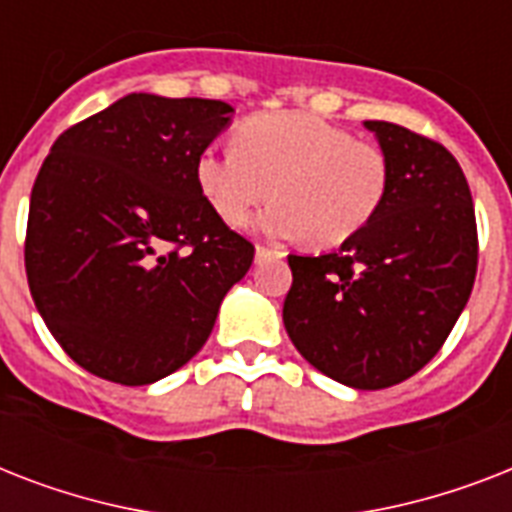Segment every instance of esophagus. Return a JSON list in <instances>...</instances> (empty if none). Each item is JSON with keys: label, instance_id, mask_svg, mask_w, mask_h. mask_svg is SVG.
Listing matches in <instances>:
<instances>
[{"label": "esophagus", "instance_id": "esophagus-1", "mask_svg": "<svg viewBox=\"0 0 512 512\" xmlns=\"http://www.w3.org/2000/svg\"><path fill=\"white\" fill-rule=\"evenodd\" d=\"M255 255H257V260H268V257H281L284 252H279V249H273V247H263V244H257Z\"/></svg>", "mask_w": 512, "mask_h": 512}]
</instances>
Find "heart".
<instances>
[{
	"instance_id": "heart-1",
	"label": "heart",
	"mask_w": 512,
	"mask_h": 512,
	"mask_svg": "<svg viewBox=\"0 0 512 512\" xmlns=\"http://www.w3.org/2000/svg\"><path fill=\"white\" fill-rule=\"evenodd\" d=\"M388 156L369 140L300 111L249 116L231 148L209 146L196 162L204 199L225 223L273 204L252 220L271 239H308L337 247L380 212L388 193Z\"/></svg>"
}]
</instances>
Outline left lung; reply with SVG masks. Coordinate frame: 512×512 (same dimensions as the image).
Here are the masks:
<instances>
[{
	"label": "left lung",
	"mask_w": 512,
	"mask_h": 512,
	"mask_svg": "<svg viewBox=\"0 0 512 512\" xmlns=\"http://www.w3.org/2000/svg\"><path fill=\"white\" fill-rule=\"evenodd\" d=\"M388 156V193L337 252L289 255V340L321 374L356 390L409 380L436 356L468 305L478 268L468 180L441 143L364 122Z\"/></svg>",
	"instance_id": "obj_1"
}]
</instances>
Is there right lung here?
<instances>
[{"mask_svg": "<svg viewBox=\"0 0 512 512\" xmlns=\"http://www.w3.org/2000/svg\"><path fill=\"white\" fill-rule=\"evenodd\" d=\"M231 114L223 100L132 92L52 143L28 207V289L95 377L151 385L177 372L249 271L255 247L196 180Z\"/></svg>", "mask_w": 512, "mask_h": 512, "instance_id": "right-lung-1", "label": "right lung"}]
</instances>
